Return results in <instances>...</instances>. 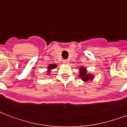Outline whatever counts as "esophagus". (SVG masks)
Returning <instances> with one entry per match:
<instances>
[{"instance_id":"obj_1","label":"esophagus","mask_w":127,"mask_h":127,"mask_svg":"<svg viewBox=\"0 0 127 127\" xmlns=\"http://www.w3.org/2000/svg\"><path fill=\"white\" fill-rule=\"evenodd\" d=\"M63 62H64V63L68 64V60H67V59H64V60H63Z\"/></svg>"}]
</instances>
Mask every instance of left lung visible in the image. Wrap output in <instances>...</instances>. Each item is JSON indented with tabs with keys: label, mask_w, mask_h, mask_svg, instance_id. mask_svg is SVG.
Returning <instances> with one entry per match:
<instances>
[{
	"label": "left lung",
	"mask_w": 127,
	"mask_h": 127,
	"mask_svg": "<svg viewBox=\"0 0 127 127\" xmlns=\"http://www.w3.org/2000/svg\"><path fill=\"white\" fill-rule=\"evenodd\" d=\"M80 78H81V79L83 80V81H88L89 79L92 80V76H91L89 74H87V71L85 70V68H81V71L80 72Z\"/></svg>",
	"instance_id": "left-lung-1"
}]
</instances>
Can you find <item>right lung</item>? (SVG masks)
<instances>
[{"instance_id":"1","label":"right lung","mask_w":127,"mask_h":127,"mask_svg":"<svg viewBox=\"0 0 127 127\" xmlns=\"http://www.w3.org/2000/svg\"><path fill=\"white\" fill-rule=\"evenodd\" d=\"M56 67V64H50V65L48 66V69L49 70H51V69H53L55 68Z\"/></svg>"}]
</instances>
